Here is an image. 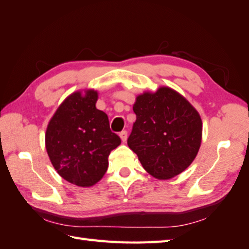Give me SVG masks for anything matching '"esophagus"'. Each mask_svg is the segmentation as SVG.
<instances>
[{
	"label": "esophagus",
	"mask_w": 249,
	"mask_h": 249,
	"mask_svg": "<svg viewBox=\"0 0 249 249\" xmlns=\"http://www.w3.org/2000/svg\"><path fill=\"white\" fill-rule=\"evenodd\" d=\"M119 136H120L121 141H123V142H126V139H128V132H126V131L120 132V133H119Z\"/></svg>",
	"instance_id": "obj_1"
}]
</instances>
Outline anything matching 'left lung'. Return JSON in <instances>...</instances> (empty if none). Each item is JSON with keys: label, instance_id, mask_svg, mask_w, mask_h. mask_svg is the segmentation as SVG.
I'll list each match as a JSON object with an SVG mask.
<instances>
[{"label": "left lung", "instance_id": "obj_1", "mask_svg": "<svg viewBox=\"0 0 249 249\" xmlns=\"http://www.w3.org/2000/svg\"><path fill=\"white\" fill-rule=\"evenodd\" d=\"M136 121L128 139L146 171L167 180L181 174L200 148L202 121L194 107L169 87L143 92L133 106Z\"/></svg>", "mask_w": 249, "mask_h": 249}]
</instances>
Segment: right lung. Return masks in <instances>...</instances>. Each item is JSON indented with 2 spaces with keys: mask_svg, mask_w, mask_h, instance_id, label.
I'll return each mask as SVG.
<instances>
[{
  "mask_svg": "<svg viewBox=\"0 0 249 249\" xmlns=\"http://www.w3.org/2000/svg\"><path fill=\"white\" fill-rule=\"evenodd\" d=\"M98 92L71 93L50 120L46 148L57 174L82 187L95 185L108 167V156L120 145L107 115L96 107Z\"/></svg>",
  "mask_w": 249,
  "mask_h": 249,
  "instance_id": "1",
  "label": "right lung"
}]
</instances>
